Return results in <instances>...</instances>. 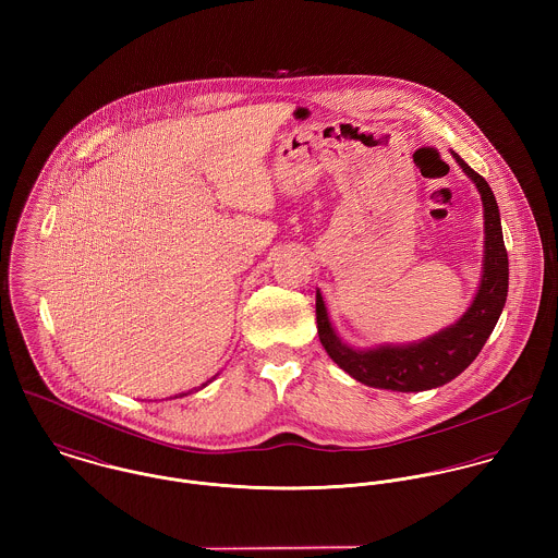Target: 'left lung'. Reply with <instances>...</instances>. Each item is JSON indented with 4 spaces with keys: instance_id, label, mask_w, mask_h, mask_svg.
Wrapping results in <instances>:
<instances>
[{
    "instance_id": "left-lung-1",
    "label": "left lung",
    "mask_w": 558,
    "mask_h": 558,
    "mask_svg": "<svg viewBox=\"0 0 558 558\" xmlns=\"http://www.w3.org/2000/svg\"><path fill=\"white\" fill-rule=\"evenodd\" d=\"M453 159L475 182L483 202V275L477 294L466 314L432 337L405 345H376L367 350L343 343L326 314L322 294H316L318 335L328 356L354 380L399 393H416L442 387L458 378L475 359L502 314L509 288V259L502 240L500 213L489 184L460 155Z\"/></svg>"
}]
</instances>
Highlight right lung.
Listing matches in <instances>:
<instances>
[{
    "mask_svg": "<svg viewBox=\"0 0 558 558\" xmlns=\"http://www.w3.org/2000/svg\"><path fill=\"white\" fill-rule=\"evenodd\" d=\"M215 378H217V376H215ZM215 378H210V380H208V383H213V380H215ZM208 383H206V385H208ZM206 385H202V387H199V389H204V387H206ZM199 389H195V391H199ZM189 393H193V391H186V393H180V396H175V398H184V396H189Z\"/></svg>",
    "mask_w": 558,
    "mask_h": 558,
    "instance_id": "add662e5",
    "label": "right lung"
}]
</instances>
